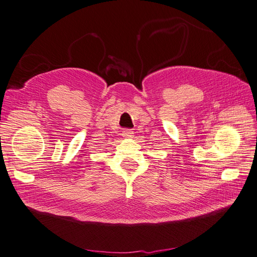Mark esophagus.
Wrapping results in <instances>:
<instances>
[{"label": "esophagus", "instance_id": "esophagus-1", "mask_svg": "<svg viewBox=\"0 0 257 257\" xmlns=\"http://www.w3.org/2000/svg\"><path fill=\"white\" fill-rule=\"evenodd\" d=\"M122 137H125V138L134 137V131H131L130 129H125L122 131Z\"/></svg>", "mask_w": 257, "mask_h": 257}]
</instances>
